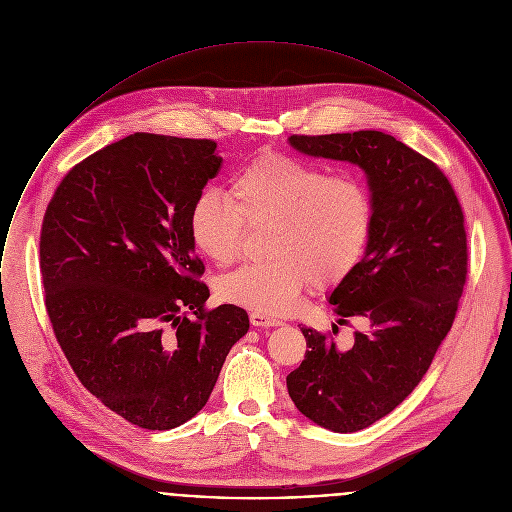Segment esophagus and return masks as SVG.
I'll list each match as a JSON object with an SVG mask.
<instances>
[{
  "label": "esophagus",
  "instance_id": "34e87169",
  "mask_svg": "<svg viewBox=\"0 0 512 512\" xmlns=\"http://www.w3.org/2000/svg\"><path fill=\"white\" fill-rule=\"evenodd\" d=\"M249 320L257 328H271V326H281L283 324V320H279V318H275V316H271L267 312H261V310H251L249 312Z\"/></svg>",
  "mask_w": 512,
  "mask_h": 512
}]
</instances>
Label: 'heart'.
I'll list each match as a JSON object with an SVG mask.
<instances>
[{
    "mask_svg": "<svg viewBox=\"0 0 512 512\" xmlns=\"http://www.w3.org/2000/svg\"><path fill=\"white\" fill-rule=\"evenodd\" d=\"M374 217V194L362 176L263 154L233 176L229 198L213 188L196 198L190 237L205 259L227 265L239 253L245 223H271L267 253L273 257L223 275L217 295L261 312H285L308 283L334 287L358 267Z\"/></svg>",
    "mask_w": 512,
    "mask_h": 512,
    "instance_id": "b5f03b06",
    "label": "heart"
}]
</instances>
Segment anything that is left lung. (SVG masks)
I'll use <instances>...</instances> for the list:
<instances>
[{"mask_svg": "<svg viewBox=\"0 0 512 512\" xmlns=\"http://www.w3.org/2000/svg\"><path fill=\"white\" fill-rule=\"evenodd\" d=\"M312 158L364 170L376 217L358 267L328 295L340 322L362 316L348 350L303 326L307 354L287 376L297 409L316 425L352 433L398 408L451 330L467 277L463 211L445 174L378 130L291 136Z\"/></svg>", "mask_w": 512, "mask_h": 512, "instance_id": "obj_1", "label": "left lung"}]
</instances>
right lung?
Instances as JSON below:
<instances>
[{
	"instance_id": "add662e5",
	"label": "right lung",
	"mask_w": 512,
	"mask_h": 512,
	"mask_svg": "<svg viewBox=\"0 0 512 512\" xmlns=\"http://www.w3.org/2000/svg\"><path fill=\"white\" fill-rule=\"evenodd\" d=\"M221 162L211 140L136 132L77 164L43 217L57 342L81 384L144 429H174L204 408L249 330L243 308L204 310L190 237V209Z\"/></svg>"
}]
</instances>
